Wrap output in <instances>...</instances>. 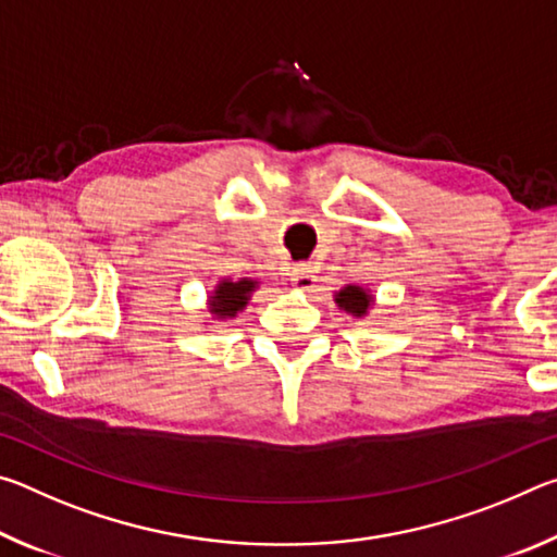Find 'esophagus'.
Returning <instances> with one entry per match:
<instances>
[{"label":"esophagus","instance_id":"1","mask_svg":"<svg viewBox=\"0 0 557 557\" xmlns=\"http://www.w3.org/2000/svg\"><path fill=\"white\" fill-rule=\"evenodd\" d=\"M317 282V275H314V268L309 265V262H297L295 270H292V285H295L297 289H312Z\"/></svg>","mask_w":557,"mask_h":557}]
</instances>
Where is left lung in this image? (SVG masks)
Returning a JSON list of instances; mask_svg holds the SVG:
<instances>
[{"label": "left lung", "instance_id": "obj_1", "mask_svg": "<svg viewBox=\"0 0 557 557\" xmlns=\"http://www.w3.org/2000/svg\"><path fill=\"white\" fill-rule=\"evenodd\" d=\"M334 301L338 305V309H344L346 314L361 319L369 314V309L375 305V297L361 285H346L338 292H334Z\"/></svg>", "mask_w": 557, "mask_h": 557}]
</instances>
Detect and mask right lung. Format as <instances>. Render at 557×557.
Instances as JSON below:
<instances>
[{
	"mask_svg": "<svg viewBox=\"0 0 557 557\" xmlns=\"http://www.w3.org/2000/svg\"><path fill=\"white\" fill-rule=\"evenodd\" d=\"M260 287L258 280L240 277L238 282L221 280L209 295V312L213 319H233L243 312L252 292Z\"/></svg>",
	"mask_w": 557,
	"mask_h": 557,
	"instance_id": "obj_1",
	"label": "right lung"
}]
</instances>
